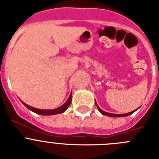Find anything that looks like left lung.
Returning a JSON list of instances; mask_svg holds the SVG:
<instances>
[{"label":"left lung","mask_w":159,"mask_h":159,"mask_svg":"<svg viewBox=\"0 0 159 159\" xmlns=\"http://www.w3.org/2000/svg\"><path fill=\"white\" fill-rule=\"evenodd\" d=\"M95 105H96L97 108H98V110L99 111V112H100L101 114H102V115H104V116H110V117H124V116H130V115H131L132 113H134L135 111H131V112H129V113H127V114H123V115H117V114H111V113H107V112L106 111H103L102 110H101L100 108H99V107L98 106V104L96 103V102H95Z\"/></svg>","instance_id":"8db88e82"}]
</instances>
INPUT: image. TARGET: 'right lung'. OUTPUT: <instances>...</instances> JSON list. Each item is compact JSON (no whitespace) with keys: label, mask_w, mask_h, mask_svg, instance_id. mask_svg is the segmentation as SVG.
Returning <instances> with one entry per match:
<instances>
[{"label":"right lung","mask_w":159,"mask_h":159,"mask_svg":"<svg viewBox=\"0 0 159 159\" xmlns=\"http://www.w3.org/2000/svg\"><path fill=\"white\" fill-rule=\"evenodd\" d=\"M71 94L70 95L69 98H68V99L67 100V102H66L64 105H62V106L60 107L57 108V109H53V110H40V109H36V108H34V107H32L29 106V105H27L24 102H22V103H23L26 107L29 108V110L35 112V113L36 114H39V115H41V116H52V115H57V114H60L65 111L67 110V108L69 107L70 104H71Z\"/></svg>","instance_id":"right-lung-1"}]
</instances>
